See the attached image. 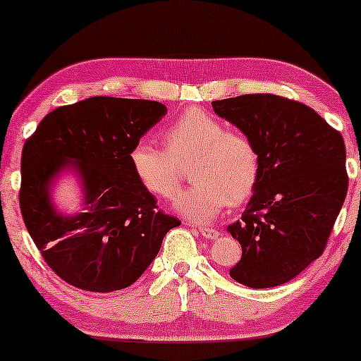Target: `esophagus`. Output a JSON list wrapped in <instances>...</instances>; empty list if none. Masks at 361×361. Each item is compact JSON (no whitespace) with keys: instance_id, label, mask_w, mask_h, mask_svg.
Here are the masks:
<instances>
[{"instance_id":"esophagus-1","label":"esophagus","mask_w":361,"mask_h":361,"mask_svg":"<svg viewBox=\"0 0 361 361\" xmlns=\"http://www.w3.org/2000/svg\"><path fill=\"white\" fill-rule=\"evenodd\" d=\"M199 231L202 233V236H205V238H209V240H216L220 236L219 230L207 228V226H202V228H199Z\"/></svg>"}]
</instances>
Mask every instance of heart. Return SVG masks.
Listing matches in <instances>:
<instances>
[{
  "instance_id": "heart-1",
  "label": "heart",
  "mask_w": 361,
  "mask_h": 361,
  "mask_svg": "<svg viewBox=\"0 0 361 361\" xmlns=\"http://www.w3.org/2000/svg\"><path fill=\"white\" fill-rule=\"evenodd\" d=\"M164 147L140 140L130 151V166L142 189L169 200L179 189V164H189L194 182L174 202V210L192 221L214 220L228 204L253 194L259 177V154L253 141L228 131L219 118L190 108L162 133Z\"/></svg>"
}]
</instances>
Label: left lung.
<instances>
[{
    "mask_svg": "<svg viewBox=\"0 0 361 361\" xmlns=\"http://www.w3.org/2000/svg\"><path fill=\"white\" fill-rule=\"evenodd\" d=\"M253 141L259 177L228 233L241 245L230 269L240 284L274 288L324 253L348 189L343 137L304 103L271 93L212 102Z\"/></svg>",
    "mask_w": 361,
    "mask_h": 361,
    "instance_id": "8db88e82",
    "label": "left lung"
}]
</instances>
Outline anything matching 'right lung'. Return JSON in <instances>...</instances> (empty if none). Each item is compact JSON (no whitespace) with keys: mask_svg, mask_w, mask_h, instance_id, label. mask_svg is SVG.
I'll use <instances>...</instances> for the list:
<instances>
[{"mask_svg":"<svg viewBox=\"0 0 361 361\" xmlns=\"http://www.w3.org/2000/svg\"><path fill=\"white\" fill-rule=\"evenodd\" d=\"M167 113L166 105L92 97L44 116L21 157L19 205L26 228L51 269L92 293L125 289L180 225L157 209L130 166V151ZM81 180L82 210L67 216L51 202L63 171Z\"/></svg>","mask_w":361,"mask_h":361,"instance_id":"obj_1","label":"right lung"}]
</instances>
